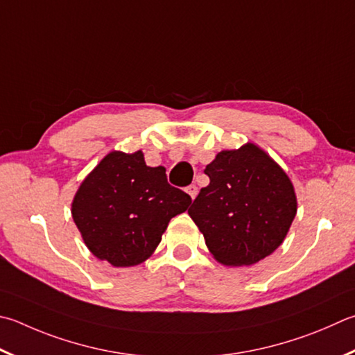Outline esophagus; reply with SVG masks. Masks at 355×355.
<instances>
[{"label": "esophagus", "instance_id": "34e87169", "mask_svg": "<svg viewBox=\"0 0 355 355\" xmlns=\"http://www.w3.org/2000/svg\"><path fill=\"white\" fill-rule=\"evenodd\" d=\"M186 192H188V194L191 196V198L194 200L197 197V194H198V188H197L196 184H191V186H188V189H186Z\"/></svg>", "mask_w": 355, "mask_h": 355}]
</instances>
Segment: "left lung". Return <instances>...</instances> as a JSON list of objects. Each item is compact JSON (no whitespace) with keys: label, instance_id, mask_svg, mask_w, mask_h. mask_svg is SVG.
<instances>
[{"label":"left lung","instance_id":"1","mask_svg":"<svg viewBox=\"0 0 355 355\" xmlns=\"http://www.w3.org/2000/svg\"><path fill=\"white\" fill-rule=\"evenodd\" d=\"M209 184L188 211L211 254L223 266H253L286 239L296 216L287 173L253 143L218 152L206 166Z\"/></svg>","mask_w":355,"mask_h":355}]
</instances>
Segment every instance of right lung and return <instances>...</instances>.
I'll return each mask as SVG.
<instances>
[{
    "mask_svg": "<svg viewBox=\"0 0 355 355\" xmlns=\"http://www.w3.org/2000/svg\"><path fill=\"white\" fill-rule=\"evenodd\" d=\"M191 197L167 183L163 166L146 164L143 152L113 150L77 189L71 214L88 250L113 267L149 259L171 218Z\"/></svg>",
    "mask_w": 355,
    "mask_h": 355,
    "instance_id": "obj_1",
    "label": "right lung"
}]
</instances>
